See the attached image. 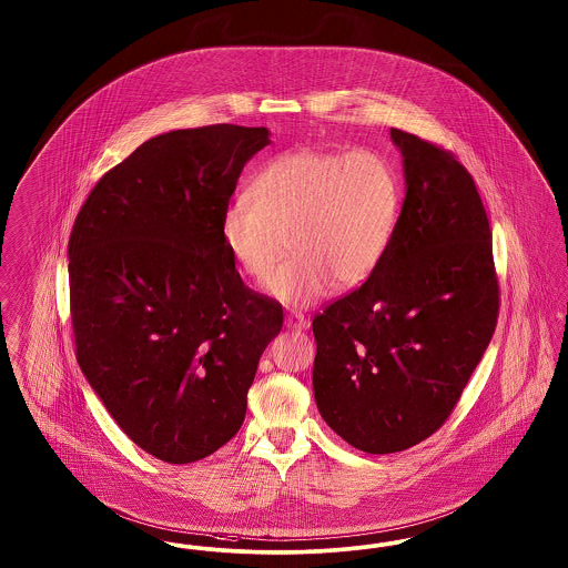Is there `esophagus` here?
<instances>
[{
  "label": "esophagus",
  "instance_id": "1",
  "mask_svg": "<svg viewBox=\"0 0 568 568\" xmlns=\"http://www.w3.org/2000/svg\"><path fill=\"white\" fill-rule=\"evenodd\" d=\"M285 325H287V327H292V329H306L308 321H306V317H304L302 313L292 311V313H287V315H285Z\"/></svg>",
  "mask_w": 568,
  "mask_h": 568
}]
</instances>
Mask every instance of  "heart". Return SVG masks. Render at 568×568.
<instances>
[{"label": "heart", "mask_w": 568, "mask_h": 568, "mask_svg": "<svg viewBox=\"0 0 568 568\" xmlns=\"http://www.w3.org/2000/svg\"><path fill=\"white\" fill-rule=\"evenodd\" d=\"M222 215V243L253 281L268 278L285 304L317 302L332 285L351 290L383 264L399 220V180L374 150H297L268 160Z\"/></svg>", "instance_id": "b5f03b06"}]
</instances>
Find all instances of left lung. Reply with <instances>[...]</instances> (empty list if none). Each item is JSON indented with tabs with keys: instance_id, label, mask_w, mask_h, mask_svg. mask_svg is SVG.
<instances>
[{
	"instance_id": "left-lung-1",
	"label": "left lung",
	"mask_w": 568,
	"mask_h": 568,
	"mask_svg": "<svg viewBox=\"0 0 568 568\" xmlns=\"http://www.w3.org/2000/svg\"><path fill=\"white\" fill-rule=\"evenodd\" d=\"M406 199L383 264L313 318L323 420L367 454L408 450L456 408L499 317L493 232L453 152L390 129Z\"/></svg>"
}]
</instances>
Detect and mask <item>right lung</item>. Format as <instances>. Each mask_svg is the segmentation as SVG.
I'll return each instance as SVG.
<instances>
[{
  "label": "right lung",
  "mask_w": 568,
  "mask_h": 568,
  "mask_svg": "<svg viewBox=\"0 0 568 568\" xmlns=\"http://www.w3.org/2000/svg\"><path fill=\"white\" fill-rule=\"evenodd\" d=\"M268 129L211 124L141 143L82 204L69 236L75 357L139 448L183 465L241 429L281 304L250 290L222 215Z\"/></svg>",
  "instance_id": "1"
}]
</instances>
